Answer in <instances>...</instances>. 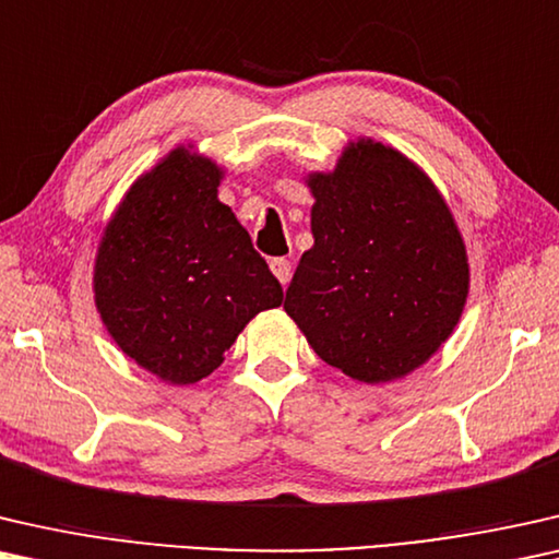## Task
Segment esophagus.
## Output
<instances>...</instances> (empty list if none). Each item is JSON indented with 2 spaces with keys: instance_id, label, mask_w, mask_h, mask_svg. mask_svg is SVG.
<instances>
[{
  "instance_id": "obj_1",
  "label": "esophagus",
  "mask_w": 559,
  "mask_h": 559,
  "mask_svg": "<svg viewBox=\"0 0 559 559\" xmlns=\"http://www.w3.org/2000/svg\"><path fill=\"white\" fill-rule=\"evenodd\" d=\"M271 271H273V276L281 281V286H288V281H290V263L286 261V258H273Z\"/></svg>"
}]
</instances>
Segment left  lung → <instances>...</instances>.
I'll use <instances>...</instances> for the list:
<instances>
[{
  "label": "left lung",
  "instance_id": "left-lung-1",
  "mask_svg": "<svg viewBox=\"0 0 559 559\" xmlns=\"http://www.w3.org/2000/svg\"><path fill=\"white\" fill-rule=\"evenodd\" d=\"M313 246L283 309L311 349L359 384L415 372L443 347L468 298L466 242L426 171L390 144L347 141L306 175Z\"/></svg>",
  "mask_w": 559,
  "mask_h": 559
}]
</instances>
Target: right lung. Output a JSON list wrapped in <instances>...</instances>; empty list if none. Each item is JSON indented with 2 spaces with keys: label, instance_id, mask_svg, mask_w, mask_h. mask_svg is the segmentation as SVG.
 I'll use <instances>...</instances> for the list:
<instances>
[{
  "label": "right lung",
  "instance_id": "add662e5",
  "mask_svg": "<svg viewBox=\"0 0 559 559\" xmlns=\"http://www.w3.org/2000/svg\"><path fill=\"white\" fill-rule=\"evenodd\" d=\"M225 169L179 144L144 171L108 217L93 263V301L126 357L167 384L223 365L250 319L283 301L233 210Z\"/></svg>",
  "mask_w": 559,
  "mask_h": 559
}]
</instances>
